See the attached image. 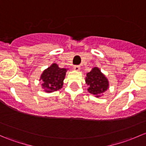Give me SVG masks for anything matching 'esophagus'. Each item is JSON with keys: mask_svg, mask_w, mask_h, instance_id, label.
Returning a JSON list of instances; mask_svg holds the SVG:
<instances>
[{"mask_svg": "<svg viewBox=\"0 0 146 146\" xmlns=\"http://www.w3.org/2000/svg\"><path fill=\"white\" fill-rule=\"evenodd\" d=\"M80 66H78V65H76V66H73V69H74L75 70H76V71H78L79 70H80Z\"/></svg>", "mask_w": 146, "mask_h": 146, "instance_id": "esophagus-1", "label": "esophagus"}]
</instances>
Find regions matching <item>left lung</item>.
Wrapping results in <instances>:
<instances>
[{
    "label": "left lung",
    "mask_w": 146,
    "mask_h": 146,
    "mask_svg": "<svg viewBox=\"0 0 146 146\" xmlns=\"http://www.w3.org/2000/svg\"><path fill=\"white\" fill-rule=\"evenodd\" d=\"M86 76L85 82L89 86L88 90L90 93L97 95L96 97H100V95L108 89V80L98 68H93Z\"/></svg>",
    "instance_id": "left-lung-1"
}]
</instances>
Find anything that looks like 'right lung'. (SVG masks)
<instances>
[{
	"instance_id": "1",
	"label": "right lung",
	"mask_w": 146,
	"mask_h": 146,
	"mask_svg": "<svg viewBox=\"0 0 146 146\" xmlns=\"http://www.w3.org/2000/svg\"><path fill=\"white\" fill-rule=\"evenodd\" d=\"M66 69L60 68L58 65L54 64L46 69L41 76L42 88L47 92L56 91L63 86Z\"/></svg>"
}]
</instances>
